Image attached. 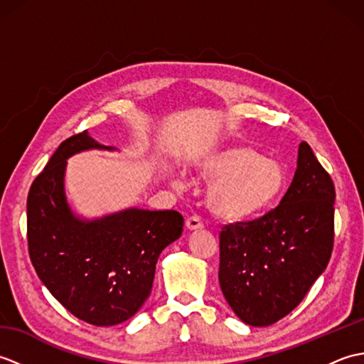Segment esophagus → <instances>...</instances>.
Listing matches in <instances>:
<instances>
[{
	"label": "esophagus",
	"instance_id": "obj_1",
	"mask_svg": "<svg viewBox=\"0 0 364 364\" xmlns=\"http://www.w3.org/2000/svg\"><path fill=\"white\" fill-rule=\"evenodd\" d=\"M186 227H188V230H191V231L200 230V228H203V222L200 220V218H197V215H192V218H188V219H186Z\"/></svg>",
	"mask_w": 364,
	"mask_h": 364
}]
</instances>
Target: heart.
Wrapping results in <instances>:
<instances>
[{
    "instance_id": "b5f03b06",
    "label": "heart",
    "mask_w": 364,
    "mask_h": 364,
    "mask_svg": "<svg viewBox=\"0 0 364 364\" xmlns=\"http://www.w3.org/2000/svg\"><path fill=\"white\" fill-rule=\"evenodd\" d=\"M197 170L208 183V205L219 218L239 222L272 205L284 188L283 167L247 145L205 154ZM176 186L180 183L175 181Z\"/></svg>"
}]
</instances>
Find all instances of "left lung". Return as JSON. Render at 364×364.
Here are the masks:
<instances>
[{
  "instance_id": "8db88e82",
  "label": "left lung",
  "mask_w": 364,
  "mask_h": 364,
  "mask_svg": "<svg viewBox=\"0 0 364 364\" xmlns=\"http://www.w3.org/2000/svg\"><path fill=\"white\" fill-rule=\"evenodd\" d=\"M335 197L327 170L301 142L280 205L259 219L222 228L219 283L242 322L272 326L304 300L333 250Z\"/></svg>"
}]
</instances>
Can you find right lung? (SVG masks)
Masks as SVG:
<instances>
[{
  "instance_id": "add662e5",
  "label": "right lung",
  "mask_w": 364,
  "mask_h": 364,
  "mask_svg": "<svg viewBox=\"0 0 364 364\" xmlns=\"http://www.w3.org/2000/svg\"><path fill=\"white\" fill-rule=\"evenodd\" d=\"M90 149L114 150L82 131L58 146L31 184L28 250L38 278L65 310L109 327L141 310L159 253L181 236L184 219L173 210L137 208L95 220L76 218L64 192L67 158Z\"/></svg>"
}]
</instances>
